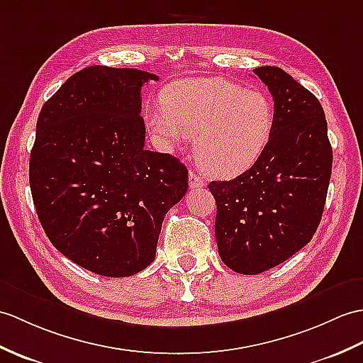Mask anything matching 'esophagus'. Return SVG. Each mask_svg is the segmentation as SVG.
Here are the masks:
<instances>
[{"instance_id":"esophagus-1","label":"esophagus","mask_w":363,"mask_h":363,"mask_svg":"<svg viewBox=\"0 0 363 363\" xmlns=\"http://www.w3.org/2000/svg\"><path fill=\"white\" fill-rule=\"evenodd\" d=\"M189 185H190V189H201V187H204L206 182L195 172H190L189 173Z\"/></svg>"}]
</instances>
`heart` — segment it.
Wrapping results in <instances>:
<instances>
[{
  "label": "heart",
  "mask_w": 363,
  "mask_h": 363,
  "mask_svg": "<svg viewBox=\"0 0 363 363\" xmlns=\"http://www.w3.org/2000/svg\"><path fill=\"white\" fill-rule=\"evenodd\" d=\"M162 104L148 113L151 131L172 150L196 136L198 164L218 178L246 172L274 136L272 100L264 92L221 77L176 82L164 91Z\"/></svg>",
  "instance_id": "heart-1"
}]
</instances>
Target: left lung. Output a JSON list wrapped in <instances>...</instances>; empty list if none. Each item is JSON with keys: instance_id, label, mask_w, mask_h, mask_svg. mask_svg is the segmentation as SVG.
<instances>
[{"instance_id": "left-lung-1", "label": "left lung", "mask_w": 363, "mask_h": 363, "mask_svg": "<svg viewBox=\"0 0 363 363\" xmlns=\"http://www.w3.org/2000/svg\"><path fill=\"white\" fill-rule=\"evenodd\" d=\"M254 72L274 97L271 143L249 170L208 185L216 201L218 254L244 275L281 264L311 241L333 170L318 99L280 67L259 66Z\"/></svg>"}]
</instances>
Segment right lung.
<instances>
[{
	"label": "right lung",
	"instance_id": "add662e5",
	"mask_svg": "<svg viewBox=\"0 0 363 363\" xmlns=\"http://www.w3.org/2000/svg\"><path fill=\"white\" fill-rule=\"evenodd\" d=\"M159 80L133 67L88 66L43 105L29 182L38 220L57 250L104 277L153 263L165 213L189 189V172L145 150L140 89Z\"/></svg>",
	"mask_w": 363,
	"mask_h": 363
}]
</instances>
